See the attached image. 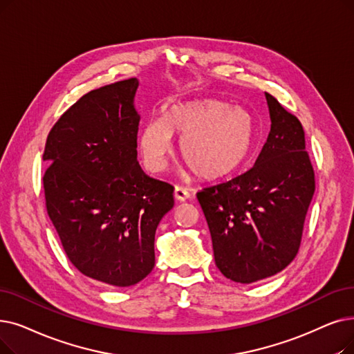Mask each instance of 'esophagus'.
Wrapping results in <instances>:
<instances>
[{"label":"esophagus","instance_id":"34e87169","mask_svg":"<svg viewBox=\"0 0 354 354\" xmlns=\"http://www.w3.org/2000/svg\"><path fill=\"white\" fill-rule=\"evenodd\" d=\"M175 198L176 201H187V199L189 198V192L187 188L183 187H175Z\"/></svg>","mask_w":354,"mask_h":354}]
</instances>
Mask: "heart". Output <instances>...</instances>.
<instances>
[{
  "label": "heart",
  "mask_w": 354,
  "mask_h": 354,
  "mask_svg": "<svg viewBox=\"0 0 354 354\" xmlns=\"http://www.w3.org/2000/svg\"><path fill=\"white\" fill-rule=\"evenodd\" d=\"M180 139V158L203 180H217L237 172L253 150L256 126L241 106L207 98L172 105L166 115L150 118L139 146L146 167L162 172Z\"/></svg>",
  "instance_id": "obj_1"
}]
</instances>
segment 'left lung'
<instances>
[{
    "label": "left lung",
    "mask_w": 354,
    "mask_h": 354,
    "mask_svg": "<svg viewBox=\"0 0 354 354\" xmlns=\"http://www.w3.org/2000/svg\"><path fill=\"white\" fill-rule=\"evenodd\" d=\"M270 131L253 167L196 194L225 278L252 283L295 259L315 191L301 121L265 92Z\"/></svg>",
    "instance_id": "8db88e82"
}]
</instances>
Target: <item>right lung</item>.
Instances as JSON below:
<instances>
[{"mask_svg":"<svg viewBox=\"0 0 354 354\" xmlns=\"http://www.w3.org/2000/svg\"><path fill=\"white\" fill-rule=\"evenodd\" d=\"M137 86L130 78L89 91L55 122L43 153L46 209L71 263L121 288L155 268L156 228L174 207V187L137 160Z\"/></svg>","mask_w":354,"mask_h":354,"instance_id":"obj_1","label":"right lung"}]
</instances>
